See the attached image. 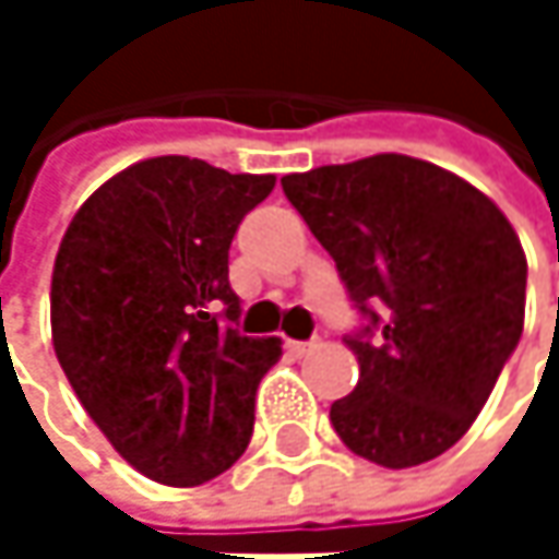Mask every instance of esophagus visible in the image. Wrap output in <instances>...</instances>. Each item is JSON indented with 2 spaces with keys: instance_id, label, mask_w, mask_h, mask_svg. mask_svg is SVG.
Here are the masks:
<instances>
[{
  "instance_id": "obj_1",
  "label": "esophagus",
  "mask_w": 559,
  "mask_h": 559,
  "mask_svg": "<svg viewBox=\"0 0 559 559\" xmlns=\"http://www.w3.org/2000/svg\"><path fill=\"white\" fill-rule=\"evenodd\" d=\"M313 346H317L313 340H310V343H307V340H287V353H290V356H307Z\"/></svg>"
}]
</instances>
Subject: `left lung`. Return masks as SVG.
Instances as JSON below:
<instances>
[{
  "mask_svg": "<svg viewBox=\"0 0 559 559\" xmlns=\"http://www.w3.org/2000/svg\"><path fill=\"white\" fill-rule=\"evenodd\" d=\"M366 323L353 394L330 424L362 460L407 469L479 417L524 330L527 259L473 183L407 155L281 177Z\"/></svg>",
  "mask_w": 559,
  "mask_h": 559,
  "instance_id": "left-lung-1",
  "label": "left lung"
}]
</instances>
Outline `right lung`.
Returning <instances> with one entry per match:
<instances>
[{
	"label": "right lung",
	"mask_w": 559,
	"mask_h": 559,
	"mask_svg": "<svg viewBox=\"0 0 559 559\" xmlns=\"http://www.w3.org/2000/svg\"><path fill=\"white\" fill-rule=\"evenodd\" d=\"M275 174L148 158L70 219L51 278L67 382L116 453L162 486H203L249 447L281 340L242 336L229 246Z\"/></svg>",
	"instance_id": "1"
}]
</instances>
